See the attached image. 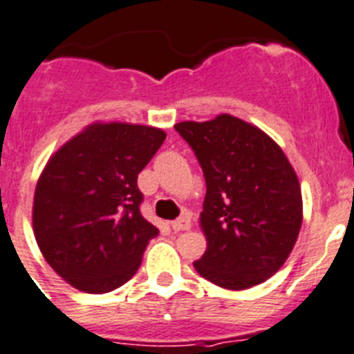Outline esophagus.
<instances>
[{"label": "esophagus", "mask_w": 354, "mask_h": 354, "mask_svg": "<svg viewBox=\"0 0 354 354\" xmlns=\"http://www.w3.org/2000/svg\"><path fill=\"white\" fill-rule=\"evenodd\" d=\"M171 227L172 231H185V229L191 227V218H189V214H183V216H180L178 220L171 222Z\"/></svg>", "instance_id": "1"}]
</instances>
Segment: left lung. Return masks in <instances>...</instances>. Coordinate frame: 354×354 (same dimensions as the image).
<instances>
[{
    "instance_id": "8db88e82",
    "label": "left lung",
    "mask_w": 354,
    "mask_h": 354,
    "mask_svg": "<svg viewBox=\"0 0 354 354\" xmlns=\"http://www.w3.org/2000/svg\"><path fill=\"white\" fill-rule=\"evenodd\" d=\"M174 129L196 154L207 185L200 214L207 251L194 269L231 291L266 281L300 232L297 172L266 132L231 114Z\"/></svg>"
}]
</instances>
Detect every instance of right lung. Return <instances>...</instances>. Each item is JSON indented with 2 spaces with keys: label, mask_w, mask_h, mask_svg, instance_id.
Listing matches in <instances>:
<instances>
[{
  "label": "right lung",
  "mask_w": 354,
  "mask_h": 354,
  "mask_svg": "<svg viewBox=\"0 0 354 354\" xmlns=\"http://www.w3.org/2000/svg\"><path fill=\"white\" fill-rule=\"evenodd\" d=\"M165 132L131 123H93L54 154L37 180L34 236L54 271L102 295L136 274L158 229L140 212L138 174Z\"/></svg>",
  "instance_id": "right-lung-1"
}]
</instances>
